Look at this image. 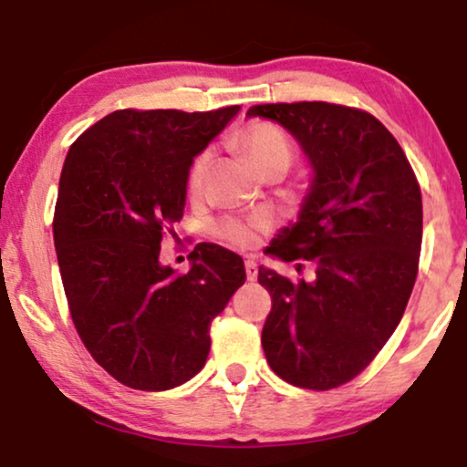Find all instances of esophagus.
I'll list each match as a JSON object with an SVG mask.
<instances>
[{
    "mask_svg": "<svg viewBox=\"0 0 467 467\" xmlns=\"http://www.w3.org/2000/svg\"><path fill=\"white\" fill-rule=\"evenodd\" d=\"M256 275H259V270H256L254 259H245V276H248V281H254Z\"/></svg>",
    "mask_w": 467,
    "mask_h": 467,
    "instance_id": "esophagus-1",
    "label": "esophagus"
}]
</instances>
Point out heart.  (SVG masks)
Masks as SVG:
<instances>
[{"label": "heart", "instance_id": "heart-1", "mask_svg": "<svg viewBox=\"0 0 467 467\" xmlns=\"http://www.w3.org/2000/svg\"><path fill=\"white\" fill-rule=\"evenodd\" d=\"M244 149L252 160V164L265 173L272 166L283 164L287 166L292 162V142H289L287 133L278 130L267 122H256L250 125L244 133ZM211 151H202L195 155L191 162L189 175H186V189L189 195H200L206 182L208 169H211ZM272 217L267 213H250V215H223L213 223V234L222 239L223 244L234 245V248L248 250L259 244V239L265 233H270Z\"/></svg>", "mask_w": 467, "mask_h": 467}]
</instances>
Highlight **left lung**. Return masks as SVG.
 I'll use <instances>...</instances> for the list:
<instances>
[{
    "label": "left lung",
    "instance_id": "8db88e82",
    "mask_svg": "<svg viewBox=\"0 0 467 467\" xmlns=\"http://www.w3.org/2000/svg\"><path fill=\"white\" fill-rule=\"evenodd\" d=\"M248 116L285 127L316 171L301 219L270 245L287 264L314 261L316 281L259 267L272 296L261 331L267 364L294 387H342L382 351L409 305L421 250L420 182L393 133L358 107L267 103Z\"/></svg>",
    "mask_w": 467,
    "mask_h": 467
}]
</instances>
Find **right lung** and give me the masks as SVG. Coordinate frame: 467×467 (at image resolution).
<instances>
[{"label":"right lung","instance_id":"right-lung-1","mask_svg":"<svg viewBox=\"0 0 467 467\" xmlns=\"http://www.w3.org/2000/svg\"><path fill=\"white\" fill-rule=\"evenodd\" d=\"M237 111L118 109L69 147L52 222L69 316L130 389L166 390L200 373L211 323L245 281L244 259L217 244L195 245L189 275L160 265L192 158Z\"/></svg>","mask_w":467,"mask_h":467}]
</instances>
